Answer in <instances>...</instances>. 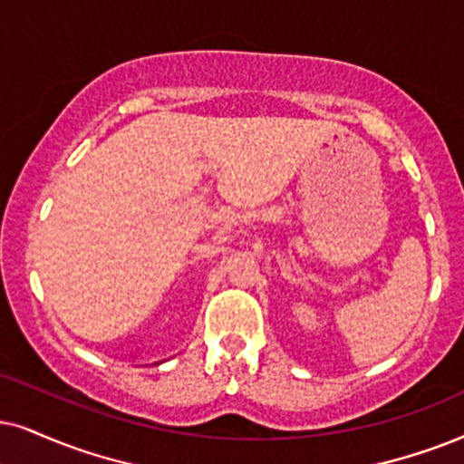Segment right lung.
Returning a JSON list of instances; mask_svg holds the SVG:
<instances>
[{"mask_svg": "<svg viewBox=\"0 0 464 464\" xmlns=\"http://www.w3.org/2000/svg\"><path fill=\"white\" fill-rule=\"evenodd\" d=\"M164 362V360H162ZM162 362H154V363H162Z\"/></svg>", "mask_w": 464, "mask_h": 464, "instance_id": "1", "label": "right lung"}]
</instances>
